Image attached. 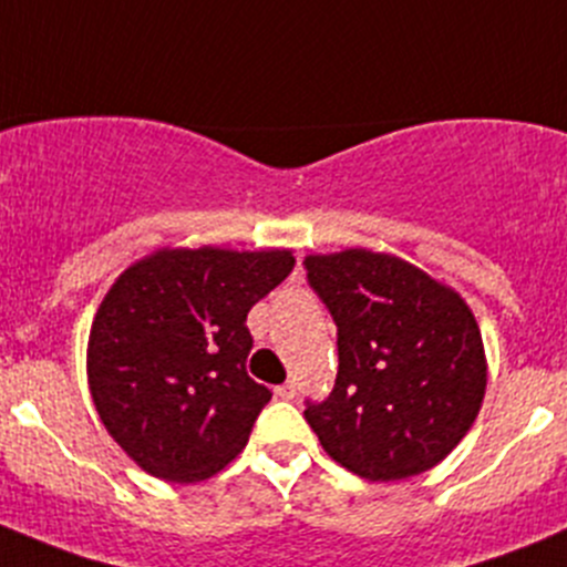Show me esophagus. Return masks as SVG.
<instances>
[{
    "instance_id": "esophagus-1",
    "label": "esophagus",
    "mask_w": 567,
    "mask_h": 567,
    "mask_svg": "<svg viewBox=\"0 0 567 567\" xmlns=\"http://www.w3.org/2000/svg\"><path fill=\"white\" fill-rule=\"evenodd\" d=\"M274 392H277V398H282V400H293L296 398V384H293V381H285V384H279Z\"/></svg>"
}]
</instances>
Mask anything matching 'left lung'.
<instances>
[{"instance_id": "obj_1", "label": "left lung", "mask_w": 567, "mask_h": 567, "mask_svg": "<svg viewBox=\"0 0 567 567\" xmlns=\"http://www.w3.org/2000/svg\"><path fill=\"white\" fill-rule=\"evenodd\" d=\"M307 282L337 323L334 390L305 420L340 466L403 480L447 458L483 405L488 364L466 301L394 255H310Z\"/></svg>"}]
</instances>
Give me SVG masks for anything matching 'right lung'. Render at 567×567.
<instances>
[{"label": "right lung", "instance_id": "obj_1", "mask_svg": "<svg viewBox=\"0 0 567 567\" xmlns=\"http://www.w3.org/2000/svg\"><path fill=\"white\" fill-rule=\"evenodd\" d=\"M293 266L290 249H158L114 279L90 329V394L147 474L199 483L247 447L271 400L247 373V316Z\"/></svg>", "mask_w": 567, "mask_h": 567}]
</instances>
